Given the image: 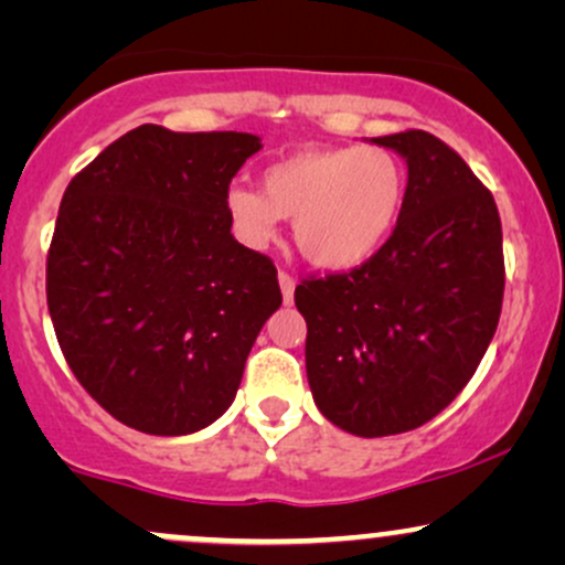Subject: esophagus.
Segmentation results:
<instances>
[{
  "label": "esophagus",
  "instance_id": "34e87169",
  "mask_svg": "<svg viewBox=\"0 0 565 565\" xmlns=\"http://www.w3.org/2000/svg\"><path fill=\"white\" fill-rule=\"evenodd\" d=\"M278 287H281L284 305H291V300H295V278L281 270V274H278Z\"/></svg>",
  "mask_w": 565,
  "mask_h": 565
}]
</instances>
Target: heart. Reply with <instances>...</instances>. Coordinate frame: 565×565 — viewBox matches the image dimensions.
I'll list each match as a JSON object with an SVG mask.
<instances>
[{
	"mask_svg": "<svg viewBox=\"0 0 565 565\" xmlns=\"http://www.w3.org/2000/svg\"><path fill=\"white\" fill-rule=\"evenodd\" d=\"M406 199V170L382 146L300 148L263 170L260 191L231 185L225 215L238 242L263 249L278 217L291 220L300 255L321 270H353L391 238Z\"/></svg>",
	"mask_w": 565,
	"mask_h": 565,
	"instance_id": "heart-1",
	"label": "heart"
}]
</instances>
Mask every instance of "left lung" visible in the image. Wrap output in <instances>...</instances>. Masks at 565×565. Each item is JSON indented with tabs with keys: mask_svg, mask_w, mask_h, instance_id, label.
I'll list each match as a JSON object with an SVG mask.
<instances>
[{
	"mask_svg": "<svg viewBox=\"0 0 565 565\" xmlns=\"http://www.w3.org/2000/svg\"><path fill=\"white\" fill-rule=\"evenodd\" d=\"M369 142L406 161L393 236L350 274L295 289L308 323L305 369L329 423L361 438L436 417L468 385L502 313V223L494 196L423 129Z\"/></svg>",
	"mask_w": 565,
	"mask_h": 565,
	"instance_id": "obj_1",
	"label": "left lung"
}]
</instances>
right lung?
Returning <instances> with one entry per match:
<instances>
[{
    "mask_svg": "<svg viewBox=\"0 0 565 565\" xmlns=\"http://www.w3.org/2000/svg\"><path fill=\"white\" fill-rule=\"evenodd\" d=\"M263 142L142 125L71 180L47 308L71 372L119 423L188 436L228 412L281 308L276 268L231 233L225 191Z\"/></svg>",
    "mask_w": 565,
    "mask_h": 565,
    "instance_id": "1",
    "label": "right lung"
}]
</instances>
